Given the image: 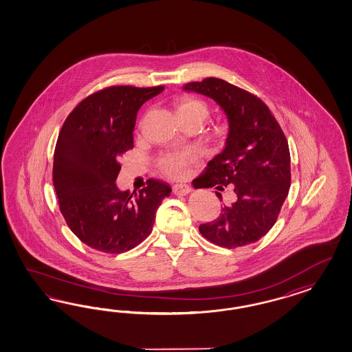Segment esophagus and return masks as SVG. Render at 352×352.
<instances>
[{
    "instance_id": "34e87169",
    "label": "esophagus",
    "mask_w": 352,
    "mask_h": 352,
    "mask_svg": "<svg viewBox=\"0 0 352 352\" xmlns=\"http://www.w3.org/2000/svg\"><path fill=\"white\" fill-rule=\"evenodd\" d=\"M173 191H174L175 195H178V196H186V195L191 193L192 188L191 186H188V184L179 183V184H175V186L173 187Z\"/></svg>"
}]
</instances>
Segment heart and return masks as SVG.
I'll return each instance as SVG.
<instances>
[{"label": "heart", "mask_w": 352, "mask_h": 352, "mask_svg": "<svg viewBox=\"0 0 352 352\" xmlns=\"http://www.w3.org/2000/svg\"><path fill=\"white\" fill-rule=\"evenodd\" d=\"M188 107H201L205 109V107L197 102V100H187L184 102L181 106L182 108H188ZM191 155L186 153V155H170V156H166L164 160H162V166L165 171L171 175V177H177V178H181L187 175L188 173V162L191 160Z\"/></svg>", "instance_id": "b5f03b06"}]
</instances>
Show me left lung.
I'll return each mask as SVG.
<instances>
[{
    "instance_id": "1",
    "label": "left lung",
    "mask_w": 352,
    "mask_h": 352,
    "mask_svg": "<svg viewBox=\"0 0 352 352\" xmlns=\"http://www.w3.org/2000/svg\"><path fill=\"white\" fill-rule=\"evenodd\" d=\"M183 90L213 99L228 122L223 149L208 162L199 188L232 186L237 196L215 221L200 224L199 231L228 249L253 244L272 228L288 196V140L268 107L237 86L209 77L186 84ZM215 193L222 200V195Z\"/></svg>"
}]
</instances>
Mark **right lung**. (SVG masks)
Instances as JSON below:
<instances>
[{
  "label": "right lung",
  "mask_w": 352,
  "mask_h": 352,
  "mask_svg": "<svg viewBox=\"0 0 352 352\" xmlns=\"http://www.w3.org/2000/svg\"><path fill=\"white\" fill-rule=\"evenodd\" d=\"M162 90L107 87L85 98L64 121L54 152V188L71 231L96 250L118 254L140 244L170 196V186L157 179L138 192L121 191L115 183L121 156L134 147L139 108Z\"/></svg>",
  "instance_id": "obj_1"
}]
</instances>
